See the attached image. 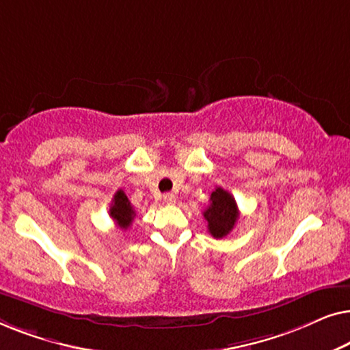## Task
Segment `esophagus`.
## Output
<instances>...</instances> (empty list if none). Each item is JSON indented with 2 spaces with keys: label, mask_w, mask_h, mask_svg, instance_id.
I'll list each match as a JSON object with an SVG mask.
<instances>
[{
  "label": "esophagus",
  "mask_w": 350,
  "mask_h": 350,
  "mask_svg": "<svg viewBox=\"0 0 350 350\" xmlns=\"http://www.w3.org/2000/svg\"><path fill=\"white\" fill-rule=\"evenodd\" d=\"M175 200H176V196H175L174 193H167V194H164V202H165V204L172 205V204H175Z\"/></svg>",
  "instance_id": "1"
}]
</instances>
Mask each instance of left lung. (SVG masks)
<instances>
[{"instance_id": "left-lung-1", "label": "left lung", "mask_w": 350, "mask_h": 350, "mask_svg": "<svg viewBox=\"0 0 350 350\" xmlns=\"http://www.w3.org/2000/svg\"><path fill=\"white\" fill-rule=\"evenodd\" d=\"M204 218L207 221L208 232L215 239L228 236L236 226L239 218V208L236 199L223 188H215L210 196L208 207L204 210Z\"/></svg>"}]
</instances>
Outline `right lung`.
<instances>
[{
	"mask_svg": "<svg viewBox=\"0 0 350 350\" xmlns=\"http://www.w3.org/2000/svg\"><path fill=\"white\" fill-rule=\"evenodd\" d=\"M109 217L116 221V224L121 229H127L132 224L133 218H135V210L132 208V205L129 202L127 196L122 189H119L114 194L111 207H109Z\"/></svg>",
	"mask_w": 350,
	"mask_h": 350,
	"instance_id": "right-lung-1",
	"label": "right lung"
}]
</instances>
